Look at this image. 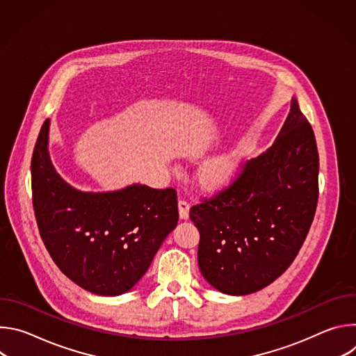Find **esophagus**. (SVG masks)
Returning <instances> with one entry per match:
<instances>
[{
  "label": "esophagus",
  "mask_w": 356,
  "mask_h": 356,
  "mask_svg": "<svg viewBox=\"0 0 356 356\" xmlns=\"http://www.w3.org/2000/svg\"><path fill=\"white\" fill-rule=\"evenodd\" d=\"M188 210H190V204L188 201L184 198L179 200V214L181 220H187L188 218Z\"/></svg>",
  "instance_id": "esophagus-1"
}]
</instances>
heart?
Returning <instances> with one entry per match:
<instances>
[{"instance_id": "heart-1", "label": "heart", "mask_w": 356, "mask_h": 356, "mask_svg": "<svg viewBox=\"0 0 356 356\" xmlns=\"http://www.w3.org/2000/svg\"><path fill=\"white\" fill-rule=\"evenodd\" d=\"M235 165L231 159L221 158L216 161L210 168V177L216 181H227L234 176Z\"/></svg>"}]
</instances>
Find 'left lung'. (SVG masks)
<instances>
[{"label": "left lung", "mask_w": 356, "mask_h": 356, "mask_svg": "<svg viewBox=\"0 0 356 356\" xmlns=\"http://www.w3.org/2000/svg\"><path fill=\"white\" fill-rule=\"evenodd\" d=\"M318 150L291 99L273 145L246 162L231 186L190 209L200 232L198 268L218 291L255 293L291 265L314 220Z\"/></svg>", "instance_id": "1"}]
</instances>
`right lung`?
I'll return each mask as SVG.
<instances>
[{"mask_svg": "<svg viewBox=\"0 0 356 356\" xmlns=\"http://www.w3.org/2000/svg\"><path fill=\"white\" fill-rule=\"evenodd\" d=\"M49 124L40 128L31 162L40 238L72 282L99 296L122 294L146 273L177 225V193L145 184L110 193L76 190L50 161Z\"/></svg>", "mask_w": 356, "mask_h": 356, "instance_id": "add662e5", "label": "right lung"}]
</instances>
